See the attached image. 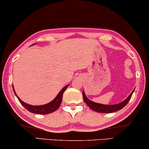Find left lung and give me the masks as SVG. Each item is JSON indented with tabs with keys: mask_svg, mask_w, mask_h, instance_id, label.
Here are the masks:
<instances>
[{
	"mask_svg": "<svg viewBox=\"0 0 149 149\" xmlns=\"http://www.w3.org/2000/svg\"><path fill=\"white\" fill-rule=\"evenodd\" d=\"M135 89L133 90L132 92L130 94L127 98L123 100V102H120V103L117 104H113V105H105V104H102L99 103H96V102H92L91 100H89L86 97V94H85L84 90L82 91V96H83V99L85 103H86L88 107L92 110H94L96 112H98V113H113V112L117 111L118 110H120V109L124 108L129 101L130 100L131 96L133 93Z\"/></svg>",
	"mask_w": 149,
	"mask_h": 149,
	"instance_id": "left-lung-1",
	"label": "left lung"
}]
</instances>
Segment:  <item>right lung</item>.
I'll return each instance as SVG.
<instances>
[{"label": "right lung", "mask_w": 149, "mask_h": 149, "mask_svg": "<svg viewBox=\"0 0 149 149\" xmlns=\"http://www.w3.org/2000/svg\"><path fill=\"white\" fill-rule=\"evenodd\" d=\"M68 86H69V84H68L65 87H63L61 91L59 92V93L57 95V96H56L52 102H50L49 103H47L44 105H41V106H32V105L26 104L22 100H21L20 98L17 96L16 92L14 91L13 85V87L14 93L15 94L16 96L18 97V100L19 101V102H20L21 104L27 110H28L29 111L31 112V113H33L46 115V114L53 113V112H54L58 108V107L60 106L61 104L62 99H63V94L65 91V90L68 88Z\"/></svg>", "instance_id": "1"}]
</instances>
